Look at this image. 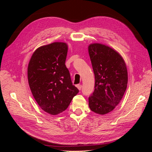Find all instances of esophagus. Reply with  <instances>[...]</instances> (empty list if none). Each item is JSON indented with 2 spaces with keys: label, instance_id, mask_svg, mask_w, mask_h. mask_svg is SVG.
<instances>
[{
  "label": "esophagus",
  "instance_id": "34e87169",
  "mask_svg": "<svg viewBox=\"0 0 152 152\" xmlns=\"http://www.w3.org/2000/svg\"><path fill=\"white\" fill-rule=\"evenodd\" d=\"M77 87L78 88V89H79V90H80V89H82V85H80V84H78V85L77 86Z\"/></svg>",
  "mask_w": 152,
  "mask_h": 152
}]
</instances>
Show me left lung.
Masks as SVG:
<instances>
[{
    "label": "left lung",
    "mask_w": 152,
    "mask_h": 152,
    "mask_svg": "<svg viewBox=\"0 0 152 152\" xmlns=\"http://www.w3.org/2000/svg\"><path fill=\"white\" fill-rule=\"evenodd\" d=\"M88 51L95 77L94 91L89 98L91 111L105 115L114 110L125 93L128 73L125 61L115 50L99 43Z\"/></svg>",
    "instance_id": "left-lung-1"
}]
</instances>
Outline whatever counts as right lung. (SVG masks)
<instances>
[{
	"mask_svg": "<svg viewBox=\"0 0 152 152\" xmlns=\"http://www.w3.org/2000/svg\"><path fill=\"white\" fill-rule=\"evenodd\" d=\"M67 52L65 42L40 46L31 55L27 70L34 98L42 110L53 115L65 111L79 93L65 65Z\"/></svg>",
	"mask_w": 152,
	"mask_h": 152,
	"instance_id": "right-lung-1",
	"label": "right lung"
}]
</instances>
